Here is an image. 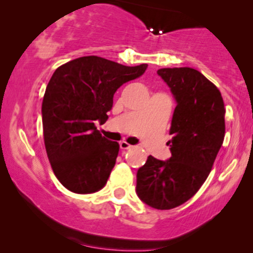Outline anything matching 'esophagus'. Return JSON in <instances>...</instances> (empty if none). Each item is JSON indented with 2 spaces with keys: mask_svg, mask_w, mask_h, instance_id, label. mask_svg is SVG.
Masks as SVG:
<instances>
[{
  "mask_svg": "<svg viewBox=\"0 0 253 253\" xmlns=\"http://www.w3.org/2000/svg\"><path fill=\"white\" fill-rule=\"evenodd\" d=\"M132 147V145H129L128 143H126V141H121L120 143V149L121 150H128Z\"/></svg>",
  "mask_w": 253,
  "mask_h": 253,
  "instance_id": "esophagus-1",
  "label": "esophagus"
}]
</instances>
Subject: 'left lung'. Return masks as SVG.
<instances>
[{
    "mask_svg": "<svg viewBox=\"0 0 253 253\" xmlns=\"http://www.w3.org/2000/svg\"><path fill=\"white\" fill-rule=\"evenodd\" d=\"M176 101L171 121V157L149 156L136 172V195L156 210L191 199L210 175L225 136V106L219 89L191 68L157 71Z\"/></svg>",
    "mask_w": 253,
    "mask_h": 253,
    "instance_id": "obj_1",
    "label": "left lung"
}]
</instances>
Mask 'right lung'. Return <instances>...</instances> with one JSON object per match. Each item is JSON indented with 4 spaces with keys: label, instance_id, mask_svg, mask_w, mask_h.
<instances>
[{
    "label": "right lung",
    "instance_id": "right-lung-1",
    "mask_svg": "<svg viewBox=\"0 0 253 253\" xmlns=\"http://www.w3.org/2000/svg\"><path fill=\"white\" fill-rule=\"evenodd\" d=\"M146 69L88 56L53 72L42 106L43 141L52 170L68 190L91 194L106 185L120 147L95 125L108 119L115 91Z\"/></svg>",
    "mask_w": 253,
    "mask_h": 253
}]
</instances>
